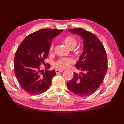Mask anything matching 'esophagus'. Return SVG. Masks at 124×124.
I'll use <instances>...</instances> for the list:
<instances>
[{
  "label": "esophagus",
  "mask_w": 124,
  "mask_h": 124,
  "mask_svg": "<svg viewBox=\"0 0 124 124\" xmlns=\"http://www.w3.org/2000/svg\"><path fill=\"white\" fill-rule=\"evenodd\" d=\"M62 71H63V70H56V74H58L62 72Z\"/></svg>",
  "instance_id": "34e87169"
}]
</instances>
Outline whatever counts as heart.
Segmentation results:
<instances>
[{
	"mask_svg": "<svg viewBox=\"0 0 124 124\" xmlns=\"http://www.w3.org/2000/svg\"><path fill=\"white\" fill-rule=\"evenodd\" d=\"M62 42L68 48L70 49H73L77 45V40L75 37L71 35L65 37L62 39ZM54 47V44L53 43L51 44L49 48V51L50 53H53ZM74 63V60L71 58H61L54 63V67L60 70H64L69 68L71 65Z\"/></svg>",
	"mask_w": 124,
	"mask_h": 124,
	"instance_id": "b5f03b06",
	"label": "heart"
}]
</instances>
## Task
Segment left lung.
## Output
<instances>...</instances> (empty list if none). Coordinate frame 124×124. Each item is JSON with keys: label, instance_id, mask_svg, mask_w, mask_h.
<instances>
[{"label": "left lung", "instance_id": "obj_1", "mask_svg": "<svg viewBox=\"0 0 124 124\" xmlns=\"http://www.w3.org/2000/svg\"><path fill=\"white\" fill-rule=\"evenodd\" d=\"M83 39L84 49L75 66L83 72L74 73L73 78L67 86L79 97H88L93 94L103 81L108 70V60L102 43L92 33L83 29H69Z\"/></svg>", "mask_w": 124, "mask_h": 124}]
</instances>
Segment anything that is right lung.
Listing matches in <instances>:
<instances>
[{
  "instance_id": "obj_1",
  "label": "right lung",
  "mask_w": 124,
  "mask_h": 124,
  "mask_svg": "<svg viewBox=\"0 0 124 124\" xmlns=\"http://www.w3.org/2000/svg\"><path fill=\"white\" fill-rule=\"evenodd\" d=\"M62 30L46 29L38 30L27 36L16 50L14 66V73L22 88L31 95H39L50 86L51 80L56 75L54 70L45 72L40 66L45 65L49 48L53 38Z\"/></svg>"
}]
</instances>
